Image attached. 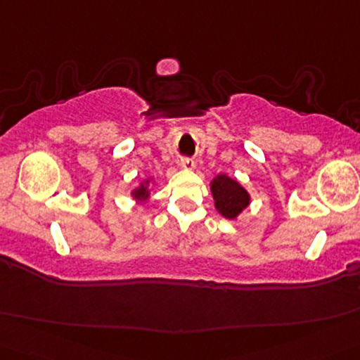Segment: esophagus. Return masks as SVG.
I'll return each instance as SVG.
<instances>
[{
    "instance_id": "esophagus-1",
    "label": "esophagus",
    "mask_w": 360,
    "mask_h": 360,
    "mask_svg": "<svg viewBox=\"0 0 360 360\" xmlns=\"http://www.w3.org/2000/svg\"><path fill=\"white\" fill-rule=\"evenodd\" d=\"M179 167L186 171H192L193 168H195V163H193V160H191V158H181Z\"/></svg>"
}]
</instances>
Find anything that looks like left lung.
Returning a JSON list of instances; mask_svg holds the SVG:
<instances>
[{
  "instance_id": "8db88e82",
  "label": "left lung",
  "mask_w": 360,
  "mask_h": 360,
  "mask_svg": "<svg viewBox=\"0 0 360 360\" xmlns=\"http://www.w3.org/2000/svg\"><path fill=\"white\" fill-rule=\"evenodd\" d=\"M210 191L214 208L226 219H237L248 208L252 197L237 179L227 174H216L210 181Z\"/></svg>"
}]
</instances>
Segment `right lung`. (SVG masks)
I'll use <instances>...</instances> for the list:
<instances>
[{
    "instance_id": "obj_1",
    "label": "right lung",
    "mask_w": 360,
    "mask_h": 360,
    "mask_svg": "<svg viewBox=\"0 0 360 360\" xmlns=\"http://www.w3.org/2000/svg\"><path fill=\"white\" fill-rule=\"evenodd\" d=\"M153 182H155V178H147L142 182H139L138 187H134L131 191V198L136 200L138 203H144L150 198V187Z\"/></svg>"
}]
</instances>
